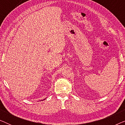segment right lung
I'll return each instance as SVG.
<instances>
[{"label": "right lung", "mask_w": 125, "mask_h": 125, "mask_svg": "<svg viewBox=\"0 0 125 125\" xmlns=\"http://www.w3.org/2000/svg\"><path fill=\"white\" fill-rule=\"evenodd\" d=\"M45 99H44V100H45Z\"/></svg>", "instance_id": "obj_1"}]
</instances>
